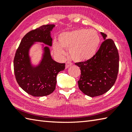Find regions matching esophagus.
I'll use <instances>...</instances> for the list:
<instances>
[{
	"label": "esophagus",
	"instance_id": "obj_1",
	"mask_svg": "<svg viewBox=\"0 0 132 132\" xmlns=\"http://www.w3.org/2000/svg\"><path fill=\"white\" fill-rule=\"evenodd\" d=\"M71 65H72V63H71L70 62H66V68L68 69V68H69V67H70Z\"/></svg>",
	"mask_w": 132,
	"mask_h": 132
}]
</instances>
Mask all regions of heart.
Listing matches in <instances>:
<instances>
[{"instance_id":"1","label":"heart","mask_w":132,"mask_h":132,"mask_svg":"<svg viewBox=\"0 0 132 132\" xmlns=\"http://www.w3.org/2000/svg\"><path fill=\"white\" fill-rule=\"evenodd\" d=\"M101 39L97 31L80 28L59 35V44L54 42L53 48L60 56L65 55L63 49L69 50L71 59L77 62L88 61L94 57L100 46Z\"/></svg>"}]
</instances>
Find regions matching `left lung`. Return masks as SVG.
<instances>
[{
    "label": "left lung",
    "instance_id": "obj_1",
    "mask_svg": "<svg viewBox=\"0 0 132 132\" xmlns=\"http://www.w3.org/2000/svg\"><path fill=\"white\" fill-rule=\"evenodd\" d=\"M104 41L91 59L76 63L81 70L78 81L80 90L84 94L94 97L104 94L112 88L119 70V53L112 39L101 32Z\"/></svg>",
    "mask_w": 132,
    "mask_h": 132
}]
</instances>
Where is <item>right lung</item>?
Instances as JSON below:
<instances>
[{
  "instance_id": "right-lung-1",
  "label": "right lung",
  "mask_w": 132,
  "mask_h": 132,
  "mask_svg": "<svg viewBox=\"0 0 132 132\" xmlns=\"http://www.w3.org/2000/svg\"><path fill=\"white\" fill-rule=\"evenodd\" d=\"M54 24L39 27L25 35L15 52L14 71L20 87L28 94L34 97H43L53 93L56 88V76L65 68V63H59L53 60L48 46H52L51 31ZM36 42H42V59L34 65L29 56L30 49Z\"/></svg>"
}]
</instances>
